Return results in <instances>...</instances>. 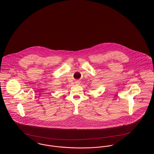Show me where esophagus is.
I'll list each match as a JSON object with an SVG mask.
<instances>
[{"label": "esophagus", "instance_id": "obj_1", "mask_svg": "<svg viewBox=\"0 0 154 154\" xmlns=\"http://www.w3.org/2000/svg\"><path fill=\"white\" fill-rule=\"evenodd\" d=\"M76 84H79V81H76Z\"/></svg>", "mask_w": 154, "mask_h": 154}]
</instances>
